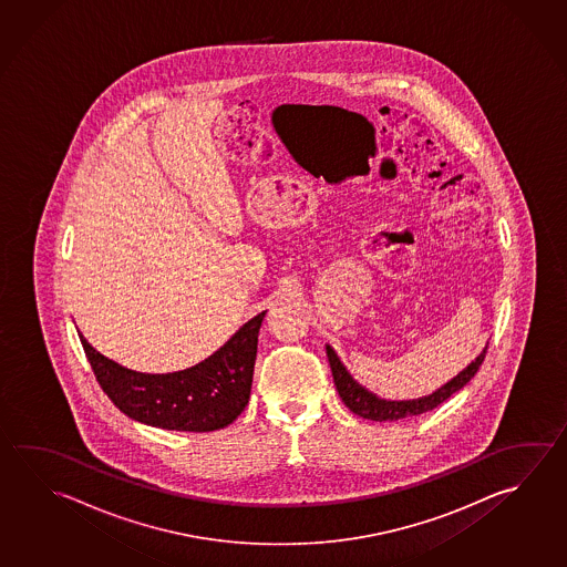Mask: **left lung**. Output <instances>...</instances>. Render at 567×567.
<instances>
[{"instance_id":"1","label":"left lung","mask_w":567,"mask_h":567,"mask_svg":"<svg viewBox=\"0 0 567 567\" xmlns=\"http://www.w3.org/2000/svg\"><path fill=\"white\" fill-rule=\"evenodd\" d=\"M326 351H328L331 375H333V381H336V388H338V393H340L341 402L346 403L351 412L360 415L363 420H371V422H398V420H403V417H412V415H420V413L432 412L433 408H437L440 403L450 400L453 393L460 392L464 385H467V381L474 378L477 370H480V365L484 363L487 346L464 371H460L453 380L447 381L440 390H435L430 395L417 398V400H402V402L383 400L380 395L365 390L361 383L351 378L350 371L346 370V365L341 363L338 353L333 351L331 346H326Z\"/></svg>"}]
</instances>
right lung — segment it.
<instances>
[{
  "label": "right lung",
  "mask_w": 567,
  "mask_h": 567,
  "mask_svg": "<svg viewBox=\"0 0 567 567\" xmlns=\"http://www.w3.org/2000/svg\"><path fill=\"white\" fill-rule=\"evenodd\" d=\"M266 311L244 323L229 340L194 368L142 373L107 360L80 333L95 380L120 412L137 422L175 432H214L246 410Z\"/></svg>",
  "instance_id": "add662e5"
}]
</instances>
